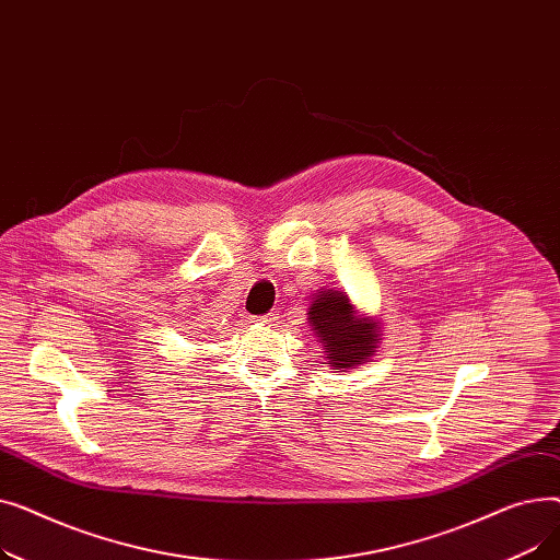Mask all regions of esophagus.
Wrapping results in <instances>:
<instances>
[{
	"label": "esophagus",
	"instance_id": "obj_1",
	"mask_svg": "<svg viewBox=\"0 0 560 560\" xmlns=\"http://www.w3.org/2000/svg\"><path fill=\"white\" fill-rule=\"evenodd\" d=\"M277 319H279V313H277V311H270V313H265V315L254 317V322H260V325H275Z\"/></svg>",
	"mask_w": 560,
	"mask_h": 560
}]
</instances>
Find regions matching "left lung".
Wrapping results in <instances>:
<instances>
[{
	"label": "left lung",
	"instance_id": "8db88e82",
	"mask_svg": "<svg viewBox=\"0 0 560 560\" xmlns=\"http://www.w3.org/2000/svg\"><path fill=\"white\" fill-rule=\"evenodd\" d=\"M308 325L325 347L331 370L347 372L368 363L381 340V325L359 315L340 290H319L308 308Z\"/></svg>",
	"mask_w": 560,
	"mask_h": 560
}]
</instances>
